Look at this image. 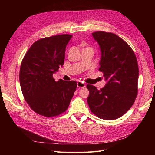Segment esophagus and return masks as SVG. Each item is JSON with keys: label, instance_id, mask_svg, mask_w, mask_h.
Listing matches in <instances>:
<instances>
[{"label": "esophagus", "instance_id": "esophagus-1", "mask_svg": "<svg viewBox=\"0 0 155 155\" xmlns=\"http://www.w3.org/2000/svg\"><path fill=\"white\" fill-rule=\"evenodd\" d=\"M77 87L79 88H85L86 87V85L83 82L78 81L77 82Z\"/></svg>", "mask_w": 155, "mask_h": 155}]
</instances>
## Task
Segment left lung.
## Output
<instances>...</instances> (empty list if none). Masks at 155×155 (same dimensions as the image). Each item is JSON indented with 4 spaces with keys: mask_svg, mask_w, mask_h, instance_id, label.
Returning <instances> with one entry per match:
<instances>
[{
    "mask_svg": "<svg viewBox=\"0 0 155 155\" xmlns=\"http://www.w3.org/2000/svg\"><path fill=\"white\" fill-rule=\"evenodd\" d=\"M101 51L100 72L107 81L98 90L87 85V102L92 113L101 119L113 120L132 107L138 94V66L130 46L119 36L103 31L92 34Z\"/></svg>",
    "mask_w": 155,
    "mask_h": 155,
    "instance_id": "left-lung-1",
    "label": "left lung"
}]
</instances>
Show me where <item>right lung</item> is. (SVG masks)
<instances>
[{
  "label": "right lung",
  "instance_id": "obj_1",
  "mask_svg": "<svg viewBox=\"0 0 155 155\" xmlns=\"http://www.w3.org/2000/svg\"><path fill=\"white\" fill-rule=\"evenodd\" d=\"M72 35L41 39L33 44L21 64L22 94L31 109L46 117L58 116L68 109L77 87L75 81H55L53 74L64 64L65 50Z\"/></svg>",
  "mask_w": 155,
  "mask_h": 155
}]
</instances>
